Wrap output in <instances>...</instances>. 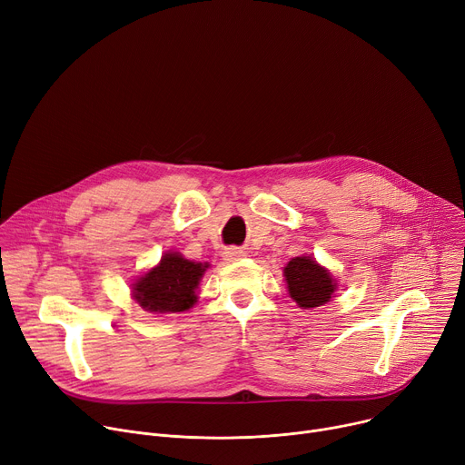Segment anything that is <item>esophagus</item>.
<instances>
[{"label": "esophagus", "instance_id": "esophagus-1", "mask_svg": "<svg viewBox=\"0 0 465 465\" xmlns=\"http://www.w3.org/2000/svg\"><path fill=\"white\" fill-rule=\"evenodd\" d=\"M244 256V252L242 250H237V248H228L226 252H224V260H228V262H237V260H241Z\"/></svg>", "mask_w": 465, "mask_h": 465}]
</instances>
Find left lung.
<instances>
[{
    "label": "left lung",
    "mask_w": 465,
    "mask_h": 465,
    "mask_svg": "<svg viewBox=\"0 0 465 465\" xmlns=\"http://www.w3.org/2000/svg\"><path fill=\"white\" fill-rule=\"evenodd\" d=\"M283 276L291 299L302 310L324 306L337 287L331 274L312 256L292 258L283 267Z\"/></svg>",
    "instance_id": "8db88e82"
}]
</instances>
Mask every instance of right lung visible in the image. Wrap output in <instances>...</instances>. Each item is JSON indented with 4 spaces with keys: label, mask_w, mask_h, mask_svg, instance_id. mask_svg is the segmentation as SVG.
<instances>
[{
    "label": "right lung",
    "mask_w": 465,
    "mask_h": 465,
    "mask_svg": "<svg viewBox=\"0 0 465 465\" xmlns=\"http://www.w3.org/2000/svg\"><path fill=\"white\" fill-rule=\"evenodd\" d=\"M209 265L166 252L159 265L134 283V299L152 313H180L196 302V287Z\"/></svg>",
    "instance_id": "obj_1"
}]
</instances>
